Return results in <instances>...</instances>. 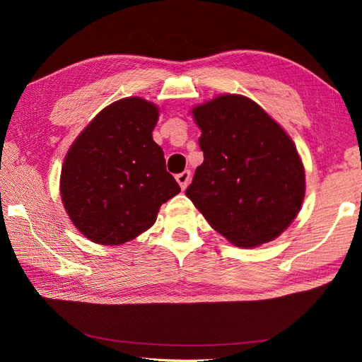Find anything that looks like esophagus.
<instances>
[{"label":"esophagus","mask_w":362,"mask_h":362,"mask_svg":"<svg viewBox=\"0 0 362 362\" xmlns=\"http://www.w3.org/2000/svg\"><path fill=\"white\" fill-rule=\"evenodd\" d=\"M175 178H177L178 184L181 185V189H182V190H185V187H187L189 182H190V180H192V173H190V170H184V172L178 173L177 177H175Z\"/></svg>","instance_id":"1"}]
</instances>
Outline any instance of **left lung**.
I'll return each instance as SVG.
<instances>
[{
	"instance_id": "obj_1",
	"label": "left lung",
	"mask_w": 362,
	"mask_h": 362,
	"mask_svg": "<svg viewBox=\"0 0 362 362\" xmlns=\"http://www.w3.org/2000/svg\"><path fill=\"white\" fill-rule=\"evenodd\" d=\"M204 163L187 198L218 234L240 247L281 235L305 198V169L290 136L242 95L196 105Z\"/></svg>"
}]
</instances>
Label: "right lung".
Listing matches in <instances>:
<instances>
[{"mask_svg":"<svg viewBox=\"0 0 362 362\" xmlns=\"http://www.w3.org/2000/svg\"><path fill=\"white\" fill-rule=\"evenodd\" d=\"M158 107L144 98L119 100L95 116L63 161L60 196L76 229L93 243L122 245L157 221L181 192L152 140Z\"/></svg>","mask_w":362,"mask_h":362,"instance_id":"right-lung-1","label":"right lung"}]
</instances>
